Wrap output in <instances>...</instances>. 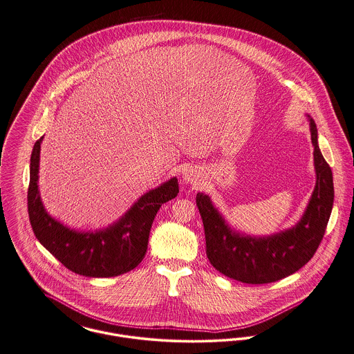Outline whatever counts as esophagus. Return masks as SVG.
<instances>
[{
	"mask_svg": "<svg viewBox=\"0 0 354 354\" xmlns=\"http://www.w3.org/2000/svg\"><path fill=\"white\" fill-rule=\"evenodd\" d=\"M184 180H185L187 184L197 185V177H196V174H194L192 170H188V171L184 174Z\"/></svg>",
	"mask_w": 354,
	"mask_h": 354,
	"instance_id": "34e87169",
	"label": "esophagus"
}]
</instances>
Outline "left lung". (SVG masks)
Masks as SVG:
<instances>
[{
    "label": "left lung",
    "instance_id": "obj_1",
    "mask_svg": "<svg viewBox=\"0 0 354 354\" xmlns=\"http://www.w3.org/2000/svg\"><path fill=\"white\" fill-rule=\"evenodd\" d=\"M307 117L317 183L306 211L292 228L263 237L241 235L225 223L209 196L197 193L196 204L204 224L207 257L225 277L248 284L281 281L302 268L321 244L333 209L334 187L331 169L318 147L317 126Z\"/></svg>",
    "mask_w": 354,
    "mask_h": 354
}]
</instances>
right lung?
Here are the masks:
<instances>
[{
  "instance_id": "add662e5",
  "label": "right lung",
  "mask_w": 354,
  "mask_h": 354,
  "mask_svg": "<svg viewBox=\"0 0 354 354\" xmlns=\"http://www.w3.org/2000/svg\"><path fill=\"white\" fill-rule=\"evenodd\" d=\"M43 137L30 156L28 213L37 240L72 272L90 278L118 277L136 268L145 258L153 220L166 201L178 193L176 177L149 190L106 230L79 232L55 220L44 209L39 193V162Z\"/></svg>"
}]
</instances>
